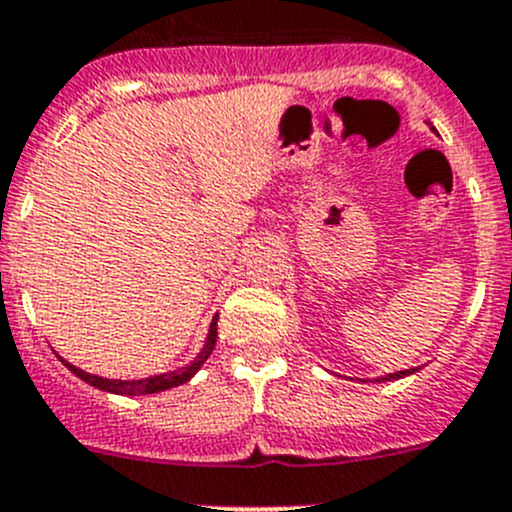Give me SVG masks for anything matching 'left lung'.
<instances>
[{
    "mask_svg": "<svg viewBox=\"0 0 512 512\" xmlns=\"http://www.w3.org/2000/svg\"><path fill=\"white\" fill-rule=\"evenodd\" d=\"M430 129H433V126H430ZM416 371H421V368H411V371H398V373H388V376H381V378H376V383L398 381V378H406V376H411V373H416Z\"/></svg>",
    "mask_w": 512,
    "mask_h": 512,
    "instance_id": "obj_1",
    "label": "left lung"
}]
</instances>
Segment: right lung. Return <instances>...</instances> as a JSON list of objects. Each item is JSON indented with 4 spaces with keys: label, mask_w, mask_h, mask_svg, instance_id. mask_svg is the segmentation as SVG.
<instances>
[{
    "label": "right lung",
    "mask_w": 512,
    "mask_h": 512,
    "mask_svg": "<svg viewBox=\"0 0 512 512\" xmlns=\"http://www.w3.org/2000/svg\"><path fill=\"white\" fill-rule=\"evenodd\" d=\"M216 321H219V316H214V321H211L209 326V336H206L204 341V348H201L199 356H196L189 366L176 368V371H169V373H159V376L139 378V381H114V378H101V376H94V373H86L82 368L64 361V358L62 363L74 373V376L82 378V381L89 383V386L99 388V391L116 393V396H151V393H161V391H169V388L184 386L186 381H191V378L196 376V371L204 366L206 358L211 356V351H214L216 346V336H219V333H216Z\"/></svg>",
    "instance_id": "obj_1"
}]
</instances>
